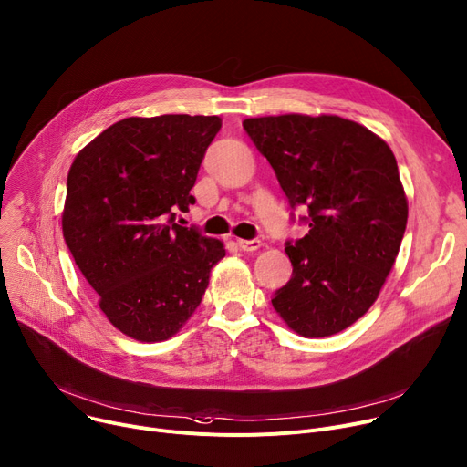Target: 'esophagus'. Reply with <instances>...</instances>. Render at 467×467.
I'll return each instance as SVG.
<instances>
[{
  "label": "esophagus",
  "mask_w": 467,
  "mask_h": 467,
  "mask_svg": "<svg viewBox=\"0 0 467 467\" xmlns=\"http://www.w3.org/2000/svg\"><path fill=\"white\" fill-rule=\"evenodd\" d=\"M238 247L245 254H254L261 247V240H238Z\"/></svg>",
  "instance_id": "obj_1"
}]
</instances>
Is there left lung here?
I'll list each match as a JSON object with an SVG mask.
<instances>
[{
  "instance_id": "8db88e82",
  "label": "left lung",
  "mask_w": 467,
  "mask_h": 467,
  "mask_svg": "<svg viewBox=\"0 0 467 467\" xmlns=\"http://www.w3.org/2000/svg\"><path fill=\"white\" fill-rule=\"evenodd\" d=\"M244 130L272 165L309 231L285 254L293 275L272 306L304 337L358 321L387 282L408 225V197L389 144L334 114L245 118Z\"/></svg>"
}]
</instances>
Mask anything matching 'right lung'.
Segmentation results:
<instances>
[{
  "mask_svg": "<svg viewBox=\"0 0 467 467\" xmlns=\"http://www.w3.org/2000/svg\"><path fill=\"white\" fill-rule=\"evenodd\" d=\"M220 116H131L99 133L67 174L61 229L107 319L153 344L188 319L225 257L222 240L174 223L188 212Z\"/></svg>",
  "mask_w": 467,
  "mask_h": 467,
  "instance_id": "1",
  "label": "right lung"
}]
</instances>
